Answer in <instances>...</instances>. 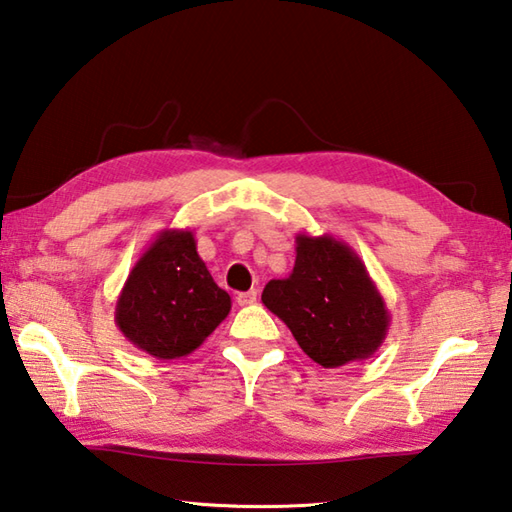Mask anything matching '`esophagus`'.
Segmentation results:
<instances>
[{"label":"esophagus","mask_w":512,"mask_h":512,"mask_svg":"<svg viewBox=\"0 0 512 512\" xmlns=\"http://www.w3.org/2000/svg\"><path fill=\"white\" fill-rule=\"evenodd\" d=\"M256 298H258L256 289H249V292H240V294L236 296V301H238L240 307H247V305H254Z\"/></svg>","instance_id":"34e87169"}]
</instances>
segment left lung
<instances>
[{"label": "left lung", "mask_w": 512, "mask_h": 512, "mask_svg": "<svg viewBox=\"0 0 512 512\" xmlns=\"http://www.w3.org/2000/svg\"><path fill=\"white\" fill-rule=\"evenodd\" d=\"M263 303L323 368L370 359L390 327L388 307L363 260L330 234L296 236L292 274L269 281Z\"/></svg>", "instance_id": "left-lung-1"}]
</instances>
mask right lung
Wrapping results in <instances>:
<instances>
[{
  "mask_svg": "<svg viewBox=\"0 0 512 512\" xmlns=\"http://www.w3.org/2000/svg\"><path fill=\"white\" fill-rule=\"evenodd\" d=\"M231 298L198 256L191 229H162L144 249L115 303L131 345L171 361L187 356L225 321Z\"/></svg>",
  "mask_w": 512,
  "mask_h": 512,
  "instance_id": "obj_1",
  "label": "right lung"
}]
</instances>
